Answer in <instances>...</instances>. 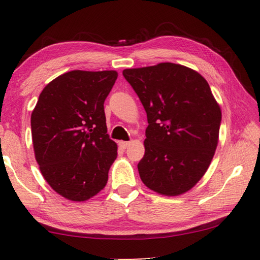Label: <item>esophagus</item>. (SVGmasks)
<instances>
[{
  "label": "esophagus",
  "instance_id": "obj_1",
  "mask_svg": "<svg viewBox=\"0 0 260 260\" xmlns=\"http://www.w3.org/2000/svg\"><path fill=\"white\" fill-rule=\"evenodd\" d=\"M119 146L121 149H127L131 146V142H127V141H120Z\"/></svg>",
  "mask_w": 260,
  "mask_h": 260
}]
</instances>
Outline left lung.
I'll use <instances>...</instances> for the list:
<instances>
[{"label":"left lung","instance_id":"8db88e82","mask_svg":"<svg viewBox=\"0 0 260 260\" xmlns=\"http://www.w3.org/2000/svg\"><path fill=\"white\" fill-rule=\"evenodd\" d=\"M122 76L148 118L141 180L161 195L188 191L205 174L218 144L221 111L208 81L173 63L127 69Z\"/></svg>","mask_w":260,"mask_h":260}]
</instances>
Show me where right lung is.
I'll use <instances>...</instances> for the list:
<instances>
[{
	"mask_svg": "<svg viewBox=\"0 0 260 260\" xmlns=\"http://www.w3.org/2000/svg\"><path fill=\"white\" fill-rule=\"evenodd\" d=\"M116 71H71L43 88L30 117L35 158L56 192L86 201L102 190L117 144L107 134L104 101Z\"/></svg>",
	"mask_w": 260,
	"mask_h": 260,
	"instance_id": "add662e5",
	"label": "right lung"
}]
</instances>
